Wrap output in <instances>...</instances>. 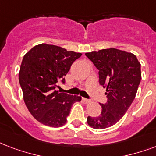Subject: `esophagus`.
I'll list each match as a JSON object with an SVG mask.
<instances>
[{
	"instance_id": "obj_1",
	"label": "esophagus",
	"mask_w": 156,
	"mask_h": 156,
	"mask_svg": "<svg viewBox=\"0 0 156 156\" xmlns=\"http://www.w3.org/2000/svg\"><path fill=\"white\" fill-rule=\"evenodd\" d=\"M83 101L85 102L86 104H88V103H90V102H91V100L87 99V98H83Z\"/></svg>"
}]
</instances>
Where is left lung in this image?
Instances as JSON below:
<instances>
[{"instance_id":"1","label":"left lung","mask_w":156,"mask_h":156,"mask_svg":"<svg viewBox=\"0 0 156 156\" xmlns=\"http://www.w3.org/2000/svg\"><path fill=\"white\" fill-rule=\"evenodd\" d=\"M99 70V83L106 88L107 101L101 114L87 117L95 129L109 128L125 115L136 97L141 79V64L132 53L110 48L85 54Z\"/></svg>"}]
</instances>
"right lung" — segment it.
I'll return each mask as SVG.
<instances>
[{"label": "right lung", "mask_w": 156, "mask_h": 156, "mask_svg": "<svg viewBox=\"0 0 156 156\" xmlns=\"http://www.w3.org/2000/svg\"><path fill=\"white\" fill-rule=\"evenodd\" d=\"M81 53L62 47L40 44L23 56L19 80L23 100L31 115L44 125L59 128L66 123L73 103L81 97L56 91L65 76Z\"/></svg>", "instance_id": "1"}]
</instances>
